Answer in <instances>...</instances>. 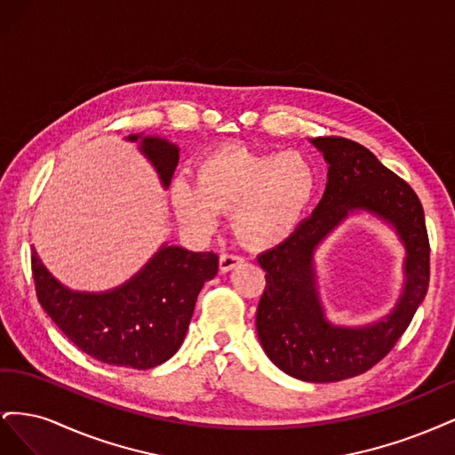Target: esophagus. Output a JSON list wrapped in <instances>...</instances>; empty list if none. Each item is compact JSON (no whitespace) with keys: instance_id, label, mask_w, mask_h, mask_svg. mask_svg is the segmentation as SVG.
Segmentation results:
<instances>
[{"instance_id":"obj_1","label":"esophagus","mask_w":455,"mask_h":455,"mask_svg":"<svg viewBox=\"0 0 455 455\" xmlns=\"http://www.w3.org/2000/svg\"><path fill=\"white\" fill-rule=\"evenodd\" d=\"M243 264V258L235 256V254H222L220 256V271L222 273H229L231 269H235Z\"/></svg>"}]
</instances>
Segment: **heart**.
Returning <instances> with one entry per match:
<instances>
[{
  "label": "heart",
  "mask_w": 455,
  "mask_h": 455,
  "mask_svg": "<svg viewBox=\"0 0 455 455\" xmlns=\"http://www.w3.org/2000/svg\"><path fill=\"white\" fill-rule=\"evenodd\" d=\"M319 188L315 164L299 151H256L239 144L212 149L197 163L196 182L176 178L172 206L180 222L209 233L229 212L233 237L251 252L291 241Z\"/></svg>",
  "instance_id": "1"
}]
</instances>
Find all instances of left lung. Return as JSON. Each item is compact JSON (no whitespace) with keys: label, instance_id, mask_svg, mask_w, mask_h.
<instances>
[{"label":"left lung","instance_id":"1","mask_svg":"<svg viewBox=\"0 0 455 455\" xmlns=\"http://www.w3.org/2000/svg\"><path fill=\"white\" fill-rule=\"evenodd\" d=\"M309 142L328 164L326 189L291 241L258 256L266 269V291L256 311V332L269 361L284 374L330 383L370 370L404 334L429 286V239L414 189L370 149L339 136ZM363 212L391 227L405 246L403 292L381 320L334 325L320 299L314 252L347 217Z\"/></svg>","mask_w":455,"mask_h":455}]
</instances>
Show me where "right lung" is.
Segmentation results:
<instances>
[{"label":"right lung","mask_w":455,"mask_h":455,"mask_svg":"<svg viewBox=\"0 0 455 455\" xmlns=\"http://www.w3.org/2000/svg\"><path fill=\"white\" fill-rule=\"evenodd\" d=\"M125 140L139 144L167 189L180 148L144 132ZM32 271L41 307L81 351L106 364L148 370L180 349L201 288L216 277L218 256L163 243L139 273L104 292L68 288L44 266L34 246Z\"/></svg>","instance_id":"right-lung-1"}]
</instances>
